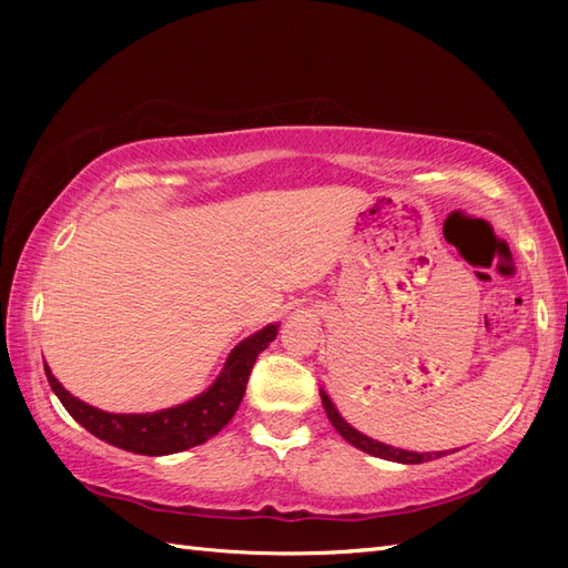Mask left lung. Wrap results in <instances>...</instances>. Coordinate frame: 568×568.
<instances>
[{
    "label": "left lung",
    "mask_w": 568,
    "mask_h": 568,
    "mask_svg": "<svg viewBox=\"0 0 568 568\" xmlns=\"http://www.w3.org/2000/svg\"><path fill=\"white\" fill-rule=\"evenodd\" d=\"M320 397H322V405H324V413H327L332 427L342 434V437L356 446V449L366 452L371 456H378L385 458V462H395V464H425V462H434V458H442L446 456V452H407V449H397V446L390 444H383L378 439L368 437V434L358 432L356 427L348 425V422L342 417L339 409L332 403V397L327 395V390L320 388Z\"/></svg>",
    "instance_id": "obj_1"
}]
</instances>
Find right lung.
Returning <instances> with one entry per match:
<instances>
[{
	"instance_id": "right-lung-1",
	"label": "right lung",
	"mask_w": 568,
	"mask_h": 568,
	"mask_svg": "<svg viewBox=\"0 0 568 568\" xmlns=\"http://www.w3.org/2000/svg\"><path fill=\"white\" fill-rule=\"evenodd\" d=\"M281 322L265 324L263 329L253 332L246 339H241L232 354L226 356L224 368L214 378L207 390L173 407L155 409V413H106L94 405H88L80 397L63 388L48 364L43 361L45 378L51 383L53 393L70 417L88 429L94 437L119 446L124 452H134L143 456H168L192 449L216 432L226 427V422L234 417L241 405V397L246 393L248 373L256 364L261 352L277 336Z\"/></svg>"
}]
</instances>
